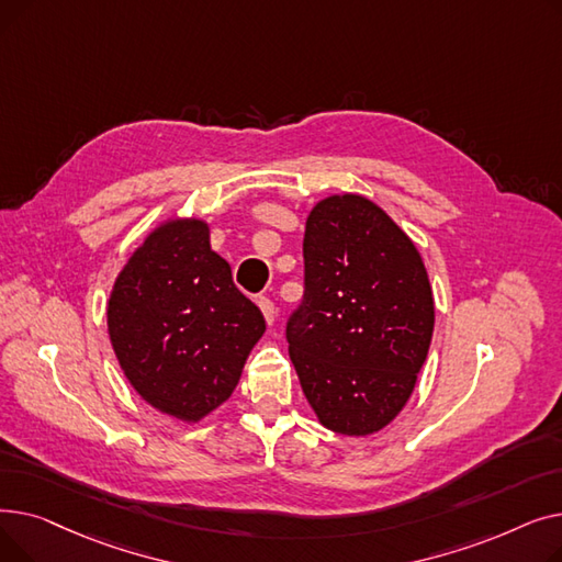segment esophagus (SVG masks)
<instances>
[{"label": "esophagus", "mask_w": 562, "mask_h": 562, "mask_svg": "<svg viewBox=\"0 0 562 562\" xmlns=\"http://www.w3.org/2000/svg\"><path fill=\"white\" fill-rule=\"evenodd\" d=\"M257 305H259L266 323H269V326H273V323H276V305L269 299H263V296L257 301Z\"/></svg>", "instance_id": "esophagus-1"}]
</instances>
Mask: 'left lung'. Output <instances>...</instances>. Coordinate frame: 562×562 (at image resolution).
I'll list each match as a JSON object with an SVG mask.
<instances>
[{"instance_id": "left-lung-1", "label": "left lung", "mask_w": 562, "mask_h": 562, "mask_svg": "<svg viewBox=\"0 0 562 562\" xmlns=\"http://www.w3.org/2000/svg\"><path fill=\"white\" fill-rule=\"evenodd\" d=\"M305 293L289 358L328 430L385 428L417 385L435 326L432 289L409 236L358 193L323 198L305 223Z\"/></svg>"}]
</instances>
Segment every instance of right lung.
<instances>
[{
    "label": "right lung",
    "mask_w": 562,
    "mask_h": 562,
    "mask_svg": "<svg viewBox=\"0 0 562 562\" xmlns=\"http://www.w3.org/2000/svg\"><path fill=\"white\" fill-rule=\"evenodd\" d=\"M106 326L138 396L195 424L232 396L266 321L212 250L210 225L170 218L145 236L117 273Z\"/></svg>",
    "instance_id": "add662e5"
}]
</instances>
